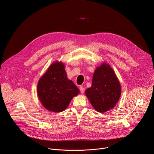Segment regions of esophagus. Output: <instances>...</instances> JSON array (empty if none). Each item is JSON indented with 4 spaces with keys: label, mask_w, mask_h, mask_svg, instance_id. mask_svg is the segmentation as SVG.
I'll return each mask as SVG.
<instances>
[{
    "label": "esophagus",
    "mask_w": 154,
    "mask_h": 154,
    "mask_svg": "<svg viewBox=\"0 0 154 154\" xmlns=\"http://www.w3.org/2000/svg\"><path fill=\"white\" fill-rule=\"evenodd\" d=\"M79 89H80V92H81L82 93H84L85 88H83L82 86H80L79 87Z\"/></svg>",
    "instance_id": "34e87169"
}]
</instances>
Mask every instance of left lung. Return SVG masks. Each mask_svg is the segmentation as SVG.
Wrapping results in <instances>:
<instances>
[{
	"mask_svg": "<svg viewBox=\"0 0 154 154\" xmlns=\"http://www.w3.org/2000/svg\"><path fill=\"white\" fill-rule=\"evenodd\" d=\"M85 95L96 111L104 113L113 108L121 94L120 82L111 66L103 62L93 74L92 85Z\"/></svg>",
	"mask_w": 154,
	"mask_h": 154,
	"instance_id": "8db88e82",
	"label": "left lung"
}]
</instances>
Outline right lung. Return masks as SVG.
I'll use <instances>...</instances> for the list:
<instances>
[{
    "mask_svg": "<svg viewBox=\"0 0 154 154\" xmlns=\"http://www.w3.org/2000/svg\"><path fill=\"white\" fill-rule=\"evenodd\" d=\"M37 93L42 105L46 109L60 113L68 108L80 91L73 82L68 79L64 64L55 61L39 79Z\"/></svg>",
    "mask_w": 154,
    "mask_h": 154,
    "instance_id": "right-lung-1",
    "label": "right lung"
}]
</instances>
